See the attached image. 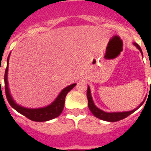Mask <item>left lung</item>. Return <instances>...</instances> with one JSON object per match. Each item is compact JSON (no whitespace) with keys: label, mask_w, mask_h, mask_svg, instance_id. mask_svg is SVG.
<instances>
[{"label":"left lung","mask_w":151,"mask_h":151,"mask_svg":"<svg viewBox=\"0 0 151 151\" xmlns=\"http://www.w3.org/2000/svg\"><path fill=\"white\" fill-rule=\"evenodd\" d=\"M133 45L137 47V48L142 53V51L141 49L140 46L137 43H133ZM86 96H87V99H88V107L89 109L91 110V111L92 112V114L95 116V117H97L100 120H105V121H109V122H115V121H118V120H122V119H124L125 117L129 116V115L134 112L136 111L137 109L138 108H140L142 105L143 104L144 101L141 104L137 107L135 109H133L132 111H122V112H106V111H103L101 109L98 108L94 104L93 102V99H92L91 94V89L88 86L87 88V92H86Z\"/></svg>","instance_id":"8db88e82"}]
</instances>
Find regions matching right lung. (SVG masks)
<instances>
[{
  "label": "right lung",
  "mask_w": 151,
  "mask_h": 151,
  "mask_svg": "<svg viewBox=\"0 0 151 151\" xmlns=\"http://www.w3.org/2000/svg\"><path fill=\"white\" fill-rule=\"evenodd\" d=\"M9 55H10V53H9ZM9 55L8 59H7V67H6L5 73V90L6 98H7V100H8L10 106L16 111H18L19 113H21L22 115H23L26 117H27L28 119L33 120V121L43 122V121L52 120L54 118L59 116L60 113L62 112L63 108L65 106V99L66 95L68 94V92L70 91L75 86L76 83L68 86L67 87L63 89L61 92L59 94V95L57 96V98L51 104L47 106V107L40 108H27L22 107V106L17 104L15 103L14 100L12 98L10 93H9V89L8 86V67Z\"/></svg>",
  "instance_id": "1"
}]
</instances>
